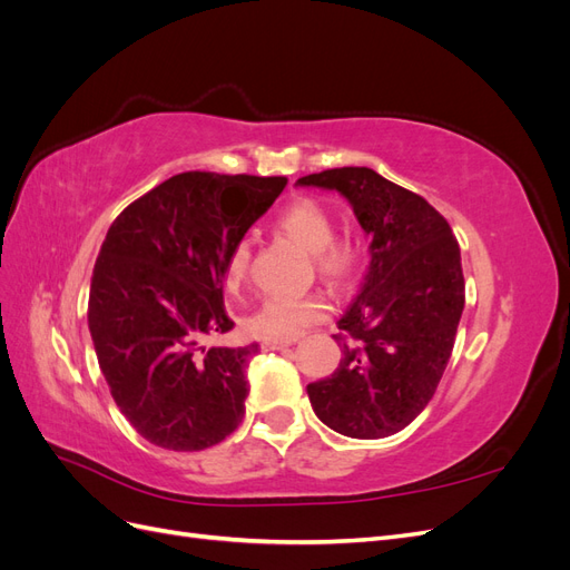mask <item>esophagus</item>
I'll return each instance as SVG.
<instances>
[{"mask_svg":"<svg viewBox=\"0 0 570 570\" xmlns=\"http://www.w3.org/2000/svg\"><path fill=\"white\" fill-rule=\"evenodd\" d=\"M292 342H273V340H264L262 342V350L264 352H275V350H287Z\"/></svg>","mask_w":570,"mask_h":570,"instance_id":"34e87169","label":"esophagus"}]
</instances>
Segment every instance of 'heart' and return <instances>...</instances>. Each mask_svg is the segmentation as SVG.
I'll use <instances>...</instances> for the list:
<instances>
[{
  "label": "heart",
  "mask_w": 570,
  "mask_h": 570,
  "mask_svg": "<svg viewBox=\"0 0 570 570\" xmlns=\"http://www.w3.org/2000/svg\"><path fill=\"white\" fill-rule=\"evenodd\" d=\"M278 230L304 252L314 254L316 271L325 281L342 285L354 278L361 262V249L352 237H335V218L316 199L302 197L292 202L278 216ZM252 266V243L237 239L226 256L228 287L245 283ZM327 316V302L321 295L304 297H268L258 304L247 318V331L258 340L289 342L299 337L308 325L321 323Z\"/></svg>",
  "instance_id": "obj_1"
}]
</instances>
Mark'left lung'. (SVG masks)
<instances>
[{
  "label": "left lung",
  "instance_id": "left-lung-1",
  "mask_svg": "<svg viewBox=\"0 0 570 570\" xmlns=\"http://www.w3.org/2000/svg\"><path fill=\"white\" fill-rule=\"evenodd\" d=\"M297 185L335 189L371 237L364 285L333 335L340 366L306 385L308 402L340 435H394L433 400L452 356L465 302L459 243L421 195L373 168H331Z\"/></svg>",
  "mask_w": 570,
  "mask_h": 570
}]
</instances>
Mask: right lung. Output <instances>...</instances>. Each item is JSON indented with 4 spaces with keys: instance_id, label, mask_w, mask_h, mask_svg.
Segmentation results:
<instances>
[{
    "instance_id": "add662e5",
    "label": "right lung",
    "mask_w": 570,
    "mask_h": 570,
    "mask_svg": "<svg viewBox=\"0 0 570 570\" xmlns=\"http://www.w3.org/2000/svg\"><path fill=\"white\" fill-rule=\"evenodd\" d=\"M287 178L187 170L128 204L99 249L88 325L120 413L151 444L199 452L243 423L258 344L206 347L233 331L223 306L230 247Z\"/></svg>"
}]
</instances>
